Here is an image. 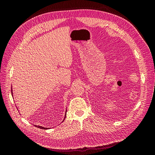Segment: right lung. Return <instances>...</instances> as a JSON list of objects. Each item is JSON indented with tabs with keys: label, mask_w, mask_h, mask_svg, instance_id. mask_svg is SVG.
Here are the masks:
<instances>
[{
	"label": "right lung",
	"mask_w": 155,
	"mask_h": 155,
	"mask_svg": "<svg viewBox=\"0 0 155 155\" xmlns=\"http://www.w3.org/2000/svg\"><path fill=\"white\" fill-rule=\"evenodd\" d=\"M65 117H66V116H65ZM35 126H36L37 127L42 129H48V128H46V127H42V126H39V125H35Z\"/></svg>",
	"instance_id": "obj_1"
}]
</instances>
